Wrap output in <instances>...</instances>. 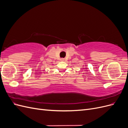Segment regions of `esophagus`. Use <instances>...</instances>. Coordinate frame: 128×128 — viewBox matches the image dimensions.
I'll list each match as a JSON object with an SVG mask.
<instances>
[{"instance_id": "obj_1", "label": "esophagus", "mask_w": 128, "mask_h": 128, "mask_svg": "<svg viewBox=\"0 0 128 128\" xmlns=\"http://www.w3.org/2000/svg\"><path fill=\"white\" fill-rule=\"evenodd\" d=\"M64 58H61V59H60L61 61H64Z\"/></svg>"}]
</instances>
